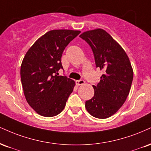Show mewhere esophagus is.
Here are the masks:
<instances>
[{"mask_svg": "<svg viewBox=\"0 0 151 151\" xmlns=\"http://www.w3.org/2000/svg\"><path fill=\"white\" fill-rule=\"evenodd\" d=\"M76 83H77V85H78V86H80V85L84 84L85 81L82 80V79H81V80H77L76 81Z\"/></svg>", "mask_w": 151, "mask_h": 151, "instance_id": "1", "label": "esophagus"}]
</instances>
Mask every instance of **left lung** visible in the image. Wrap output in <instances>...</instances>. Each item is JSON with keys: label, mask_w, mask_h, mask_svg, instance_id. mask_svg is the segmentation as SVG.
<instances>
[{"label": "left lung", "mask_w": 151, "mask_h": 151, "mask_svg": "<svg viewBox=\"0 0 151 151\" xmlns=\"http://www.w3.org/2000/svg\"><path fill=\"white\" fill-rule=\"evenodd\" d=\"M79 37L91 47L96 67L105 72L97 86L93 85L94 96L86 101L85 107L94 117L108 118L119 110L129 93L133 80L130 60L120 45L103 29L86 31Z\"/></svg>", "instance_id": "obj_1"}]
</instances>
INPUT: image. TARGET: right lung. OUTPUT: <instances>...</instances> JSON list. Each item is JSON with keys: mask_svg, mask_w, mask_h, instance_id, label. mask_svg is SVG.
Segmentation results:
<instances>
[{"mask_svg": "<svg viewBox=\"0 0 151 151\" xmlns=\"http://www.w3.org/2000/svg\"><path fill=\"white\" fill-rule=\"evenodd\" d=\"M79 30L53 29L36 41L25 54L20 68L23 91L28 104L43 117H53L64 110L75 82L58 76L65 47Z\"/></svg>", "mask_w": 151, "mask_h": 151, "instance_id": "obj_1", "label": "right lung"}]
</instances>
